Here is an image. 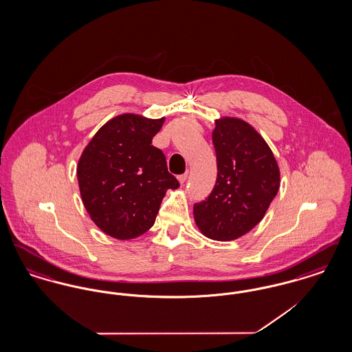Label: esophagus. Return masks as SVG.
<instances>
[{"instance_id": "esophagus-1", "label": "esophagus", "mask_w": 352, "mask_h": 352, "mask_svg": "<svg viewBox=\"0 0 352 352\" xmlns=\"http://www.w3.org/2000/svg\"><path fill=\"white\" fill-rule=\"evenodd\" d=\"M186 179H187V173L178 175V181H179V184H184V182H186Z\"/></svg>"}]
</instances>
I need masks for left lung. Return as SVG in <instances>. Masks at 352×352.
<instances>
[{
    "label": "left lung",
    "mask_w": 352,
    "mask_h": 352,
    "mask_svg": "<svg viewBox=\"0 0 352 352\" xmlns=\"http://www.w3.org/2000/svg\"><path fill=\"white\" fill-rule=\"evenodd\" d=\"M212 142L217 184L206 201L194 204V219L204 236L230 241L264 218L280 188V168L265 140L244 120H217Z\"/></svg>",
    "instance_id": "obj_1"
}]
</instances>
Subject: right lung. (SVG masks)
Wrapping results in <instances>:
<instances>
[{"instance_id": "obj_1", "label": "right lung", "mask_w": 352, "mask_h": 352, "mask_svg": "<svg viewBox=\"0 0 352 352\" xmlns=\"http://www.w3.org/2000/svg\"><path fill=\"white\" fill-rule=\"evenodd\" d=\"M165 118L124 113L104 124L78 164L84 207L104 234L129 240L151 230L168 188L179 187L151 145Z\"/></svg>"}]
</instances>
